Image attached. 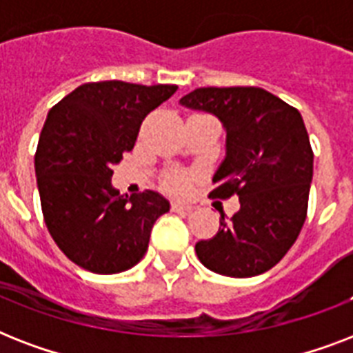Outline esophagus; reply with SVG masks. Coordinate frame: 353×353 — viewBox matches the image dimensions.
I'll list each match as a JSON object with an SVG mask.
<instances>
[{
  "label": "esophagus",
  "mask_w": 353,
  "mask_h": 353,
  "mask_svg": "<svg viewBox=\"0 0 353 353\" xmlns=\"http://www.w3.org/2000/svg\"><path fill=\"white\" fill-rule=\"evenodd\" d=\"M172 210H174V212H183V214H188V212H192L194 207L192 205H185V203H172Z\"/></svg>",
  "instance_id": "obj_1"
}]
</instances>
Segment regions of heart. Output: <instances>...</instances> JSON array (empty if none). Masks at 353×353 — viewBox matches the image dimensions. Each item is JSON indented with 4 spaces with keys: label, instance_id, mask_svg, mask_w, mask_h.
Returning a JSON list of instances; mask_svg holds the SVG:
<instances>
[{
    "label": "heart",
    "instance_id": "b5f03b06",
    "mask_svg": "<svg viewBox=\"0 0 353 353\" xmlns=\"http://www.w3.org/2000/svg\"><path fill=\"white\" fill-rule=\"evenodd\" d=\"M166 187L170 188L174 194L187 192L188 177L185 176V174H174V176H170V179L166 181Z\"/></svg>",
    "mask_w": 353,
    "mask_h": 353
}]
</instances>
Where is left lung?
Segmentation results:
<instances>
[{
  "instance_id": "1",
  "label": "left lung",
  "mask_w": 353,
  "mask_h": 353,
  "mask_svg": "<svg viewBox=\"0 0 353 353\" xmlns=\"http://www.w3.org/2000/svg\"><path fill=\"white\" fill-rule=\"evenodd\" d=\"M181 106L212 113L227 133L210 198H240V210L196 254L214 273L247 279L276 265L301 234L313 150L299 110L262 88H198Z\"/></svg>"
}]
</instances>
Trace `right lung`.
I'll use <instances>...</instances> for the list:
<instances>
[{
  "label": "right lung",
  "mask_w": 353,
  "mask_h": 353,
  "mask_svg": "<svg viewBox=\"0 0 353 353\" xmlns=\"http://www.w3.org/2000/svg\"><path fill=\"white\" fill-rule=\"evenodd\" d=\"M176 90L90 82L47 115L34 155L41 212L60 251L85 271L113 274L133 268L148 249L155 220L170 210L154 190L121 196L112 176L144 117Z\"/></svg>",
  "instance_id": "add662e5"
}]
</instances>
